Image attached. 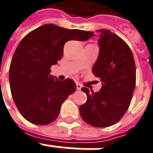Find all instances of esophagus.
I'll list each match as a JSON object with an SVG mask.
<instances>
[{
    "mask_svg": "<svg viewBox=\"0 0 153 153\" xmlns=\"http://www.w3.org/2000/svg\"><path fill=\"white\" fill-rule=\"evenodd\" d=\"M76 88H77V90H80L82 88V85L80 84V83H79V82H77V83H76Z\"/></svg>",
    "mask_w": 153,
    "mask_h": 153,
    "instance_id": "1",
    "label": "esophagus"
}]
</instances>
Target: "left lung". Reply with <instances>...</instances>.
Returning a JSON list of instances; mask_svg holds the SVG:
<instances>
[{
  "label": "left lung",
  "instance_id": "8db88e82",
  "mask_svg": "<svg viewBox=\"0 0 153 153\" xmlns=\"http://www.w3.org/2000/svg\"><path fill=\"white\" fill-rule=\"evenodd\" d=\"M100 54L92 72L100 78L99 92L82 91L87 100L80 106L82 119L90 125L106 128L118 123L130 106L136 87V64L128 45L109 30H98Z\"/></svg>",
  "mask_w": 153,
  "mask_h": 153
}]
</instances>
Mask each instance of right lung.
<instances>
[{"label": "right lung", "mask_w": 153, "mask_h": 153, "mask_svg": "<svg viewBox=\"0 0 153 153\" xmlns=\"http://www.w3.org/2000/svg\"><path fill=\"white\" fill-rule=\"evenodd\" d=\"M93 32L46 24L29 33L15 51L9 66V85L17 109L29 122L46 125L58 118L62 103L76 90L72 79L59 81L51 67L63 55L68 41H87Z\"/></svg>", "instance_id": "obj_1"}]
</instances>
